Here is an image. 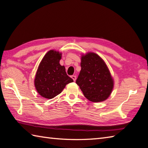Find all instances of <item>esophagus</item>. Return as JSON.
I'll return each instance as SVG.
<instances>
[{"mask_svg":"<svg viewBox=\"0 0 148 148\" xmlns=\"http://www.w3.org/2000/svg\"><path fill=\"white\" fill-rule=\"evenodd\" d=\"M71 77L74 82L76 81V76H74V75H72V76H71Z\"/></svg>","mask_w":148,"mask_h":148,"instance_id":"obj_1","label":"esophagus"}]
</instances>
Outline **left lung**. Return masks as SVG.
Listing matches in <instances>:
<instances>
[{
  "label": "left lung",
  "instance_id": "left-lung-1",
  "mask_svg": "<svg viewBox=\"0 0 148 148\" xmlns=\"http://www.w3.org/2000/svg\"><path fill=\"white\" fill-rule=\"evenodd\" d=\"M81 71L76 83L85 97L93 102L106 100L113 88V79L106 64L95 53L82 57Z\"/></svg>",
  "mask_w": 148,
  "mask_h": 148
}]
</instances>
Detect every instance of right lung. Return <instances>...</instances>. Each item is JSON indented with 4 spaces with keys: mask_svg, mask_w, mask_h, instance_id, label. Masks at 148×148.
Listing matches in <instances>:
<instances>
[{
    "mask_svg": "<svg viewBox=\"0 0 148 148\" xmlns=\"http://www.w3.org/2000/svg\"><path fill=\"white\" fill-rule=\"evenodd\" d=\"M61 53L50 50L45 54L37 69L35 87L43 98L52 99L60 94L66 84L73 81L60 64Z\"/></svg>",
    "mask_w": 148,
    "mask_h": 148,
    "instance_id": "right-lung-1",
    "label": "right lung"
}]
</instances>
